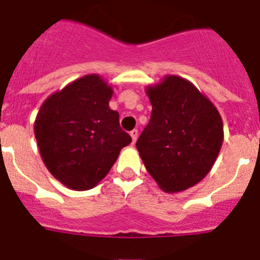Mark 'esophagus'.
Returning a JSON list of instances; mask_svg holds the SVG:
<instances>
[{"instance_id":"34e87169","label":"esophagus","mask_w":260,"mask_h":260,"mask_svg":"<svg viewBox=\"0 0 260 260\" xmlns=\"http://www.w3.org/2000/svg\"><path fill=\"white\" fill-rule=\"evenodd\" d=\"M130 137H132V139H133V143H135V142H137V139H138V130H137V128H134V130H132V132H130Z\"/></svg>"}]
</instances>
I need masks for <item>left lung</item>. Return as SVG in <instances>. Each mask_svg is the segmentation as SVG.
I'll return each mask as SVG.
<instances>
[{
	"label": "left lung",
	"mask_w": 260,
	"mask_h": 260,
	"mask_svg": "<svg viewBox=\"0 0 260 260\" xmlns=\"http://www.w3.org/2000/svg\"><path fill=\"white\" fill-rule=\"evenodd\" d=\"M146 93L152 112L137 148L160 189L183 191L215 164L224 139L222 119L194 84L177 75L148 86Z\"/></svg>",
	"instance_id": "obj_1"
}]
</instances>
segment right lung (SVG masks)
Here are the masks:
<instances>
[{
	"instance_id": "obj_1",
	"label": "right lung",
	"mask_w": 260,
	"mask_h": 260,
	"mask_svg": "<svg viewBox=\"0 0 260 260\" xmlns=\"http://www.w3.org/2000/svg\"><path fill=\"white\" fill-rule=\"evenodd\" d=\"M112 87L98 74L74 80L43 103L35 137L41 158L54 178L71 190L95 187L113 167L132 137L109 108Z\"/></svg>"
}]
</instances>
